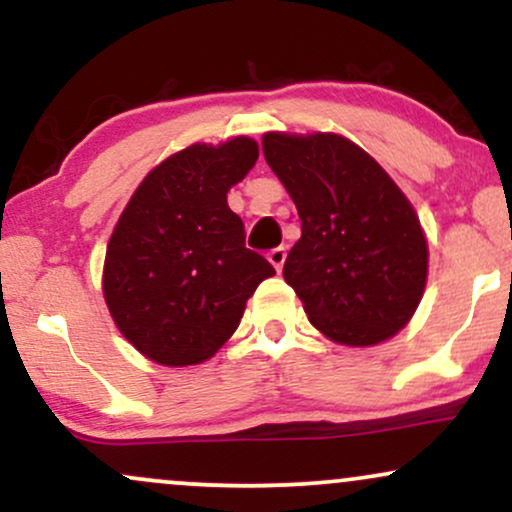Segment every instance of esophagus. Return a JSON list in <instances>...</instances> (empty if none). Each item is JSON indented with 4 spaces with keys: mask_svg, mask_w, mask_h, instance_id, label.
I'll use <instances>...</instances> for the list:
<instances>
[{
    "mask_svg": "<svg viewBox=\"0 0 512 512\" xmlns=\"http://www.w3.org/2000/svg\"><path fill=\"white\" fill-rule=\"evenodd\" d=\"M267 260L272 262V267L276 269V272H281V267H284L286 262V248H274L267 252Z\"/></svg>",
    "mask_w": 512,
    "mask_h": 512,
    "instance_id": "34e87169",
    "label": "esophagus"
}]
</instances>
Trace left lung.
Instances as JSON below:
<instances>
[{"mask_svg":"<svg viewBox=\"0 0 512 512\" xmlns=\"http://www.w3.org/2000/svg\"><path fill=\"white\" fill-rule=\"evenodd\" d=\"M262 151L301 216L284 279L308 320L346 346L390 339L426 289L428 245L409 199L339 134L267 132Z\"/></svg>","mask_w":512,"mask_h":512,"instance_id":"obj_1","label":"left lung"}]
</instances>
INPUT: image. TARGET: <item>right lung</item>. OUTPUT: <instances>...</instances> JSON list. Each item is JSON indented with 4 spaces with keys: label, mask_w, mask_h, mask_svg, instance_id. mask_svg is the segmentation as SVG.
<instances>
[{
    "label": "right lung",
    "mask_w": 512,
    "mask_h": 512,
    "mask_svg": "<svg viewBox=\"0 0 512 512\" xmlns=\"http://www.w3.org/2000/svg\"><path fill=\"white\" fill-rule=\"evenodd\" d=\"M257 156L248 137L168 156L142 180L110 236L105 303L127 342L161 366L214 356L260 281L274 274L245 248V226L226 199Z\"/></svg>",
    "instance_id": "obj_1"
}]
</instances>
